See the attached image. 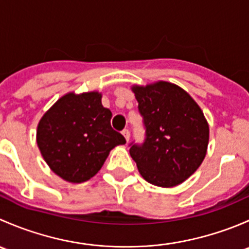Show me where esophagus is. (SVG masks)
Masks as SVG:
<instances>
[{
	"mask_svg": "<svg viewBox=\"0 0 249 249\" xmlns=\"http://www.w3.org/2000/svg\"><path fill=\"white\" fill-rule=\"evenodd\" d=\"M123 136L125 137V140H126V142H129V140H130V131L127 129H125V130H123Z\"/></svg>",
	"mask_w": 249,
	"mask_h": 249,
	"instance_id": "1",
	"label": "esophagus"
}]
</instances>
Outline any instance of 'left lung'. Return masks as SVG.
Instances as JSON below:
<instances>
[{"label": "left lung", "instance_id": "1", "mask_svg": "<svg viewBox=\"0 0 249 249\" xmlns=\"http://www.w3.org/2000/svg\"><path fill=\"white\" fill-rule=\"evenodd\" d=\"M145 126L142 145L131 143L130 155L150 184L171 188L190 177L207 153L210 127L195 100L165 80L132 85Z\"/></svg>", "mask_w": 249, "mask_h": 249}]
</instances>
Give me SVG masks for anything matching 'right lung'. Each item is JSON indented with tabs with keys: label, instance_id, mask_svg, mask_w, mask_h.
Returning a JSON list of instances; mask_svg holds the SVG:
<instances>
[{
	"label": "right lung",
	"instance_id": "right-lung-1",
	"mask_svg": "<svg viewBox=\"0 0 249 249\" xmlns=\"http://www.w3.org/2000/svg\"><path fill=\"white\" fill-rule=\"evenodd\" d=\"M99 91L60 97L41 118L37 145L48 166L70 183H82L101 170L109 152L125 144L110 126L112 112L102 106Z\"/></svg>",
	"mask_w": 249,
	"mask_h": 249
}]
</instances>
